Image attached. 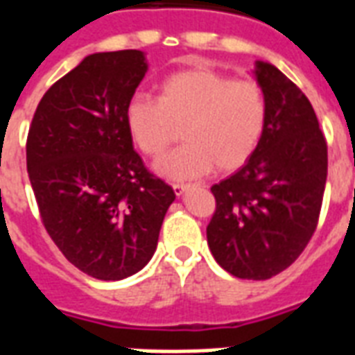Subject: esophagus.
Returning a JSON list of instances; mask_svg holds the SVG:
<instances>
[{"mask_svg":"<svg viewBox=\"0 0 355 355\" xmlns=\"http://www.w3.org/2000/svg\"><path fill=\"white\" fill-rule=\"evenodd\" d=\"M189 188V184H173V189H175V195H184L186 193V189Z\"/></svg>","mask_w":355,"mask_h":355,"instance_id":"obj_1","label":"esophagus"}]
</instances>
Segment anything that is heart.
<instances>
[{"label":"heart","mask_w":355,"mask_h":355,"mask_svg":"<svg viewBox=\"0 0 355 355\" xmlns=\"http://www.w3.org/2000/svg\"><path fill=\"white\" fill-rule=\"evenodd\" d=\"M267 97L256 80L236 79L210 68L182 69L158 85L156 99L134 97L125 110L130 138L158 158L182 128L186 145L156 164L169 180H189L241 167L258 149L267 127Z\"/></svg>","instance_id":"b5f03b06"}]
</instances>
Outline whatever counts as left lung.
<instances>
[{
    "label": "left lung",
    "mask_w": 355,
    "mask_h": 355,
    "mask_svg": "<svg viewBox=\"0 0 355 355\" xmlns=\"http://www.w3.org/2000/svg\"><path fill=\"white\" fill-rule=\"evenodd\" d=\"M252 73L267 97V127L245 166L211 186L216 214L206 237L227 272L267 280L287 269L313 236L328 147L311 103L295 83L261 60Z\"/></svg>",
    "instance_id": "left-lung-1"
}]
</instances>
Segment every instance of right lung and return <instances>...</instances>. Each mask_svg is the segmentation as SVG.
I'll list each match as a JSON object with an SVG mask.
<instances>
[{
	"label": "right lung",
	"instance_id": "1",
	"mask_svg": "<svg viewBox=\"0 0 355 355\" xmlns=\"http://www.w3.org/2000/svg\"><path fill=\"white\" fill-rule=\"evenodd\" d=\"M144 51L94 53L36 107L27 173L60 252L97 280L149 263L175 191L134 150L125 110L147 73Z\"/></svg>",
	"mask_w": 355,
	"mask_h": 355
}]
</instances>
